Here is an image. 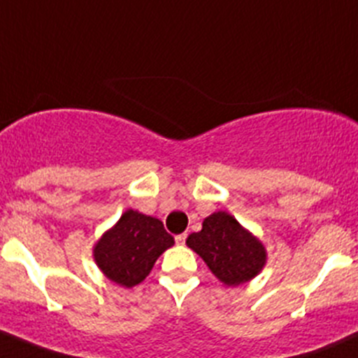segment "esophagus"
Wrapping results in <instances>:
<instances>
[{
    "mask_svg": "<svg viewBox=\"0 0 358 358\" xmlns=\"http://www.w3.org/2000/svg\"><path fill=\"white\" fill-rule=\"evenodd\" d=\"M175 241H176V244H185V241H187V232H183V234H178V236L175 237Z\"/></svg>",
    "mask_w": 358,
    "mask_h": 358,
    "instance_id": "34e87169",
    "label": "esophagus"
}]
</instances>
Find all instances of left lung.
Wrapping results in <instances>:
<instances>
[{"mask_svg":"<svg viewBox=\"0 0 358 358\" xmlns=\"http://www.w3.org/2000/svg\"><path fill=\"white\" fill-rule=\"evenodd\" d=\"M187 246L227 286H239L258 275L266 259L263 244L225 211L208 216L201 232L190 234Z\"/></svg>","mask_w":358,"mask_h":358,"instance_id":"left-lung-1","label":"left lung"}]
</instances>
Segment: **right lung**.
I'll list each match as a JSON object with an SVG mask.
<instances>
[{"mask_svg": "<svg viewBox=\"0 0 358 358\" xmlns=\"http://www.w3.org/2000/svg\"><path fill=\"white\" fill-rule=\"evenodd\" d=\"M175 244L161 220L128 209L95 246V262L119 286L142 282L162 252Z\"/></svg>", "mask_w": 358, "mask_h": 358, "instance_id": "right-lung-1", "label": "right lung"}]
</instances>
